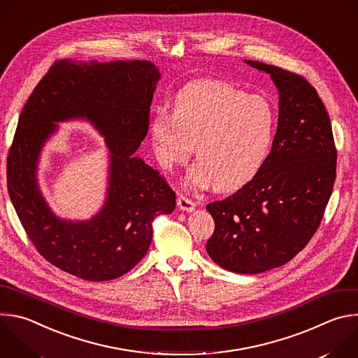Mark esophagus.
<instances>
[{"label": "esophagus", "mask_w": 358, "mask_h": 358, "mask_svg": "<svg viewBox=\"0 0 358 358\" xmlns=\"http://www.w3.org/2000/svg\"><path fill=\"white\" fill-rule=\"evenodd\" d=\"M177 206H178L180 210L187 211V213H191V211L195 210L196 202L192 201L191 198L185 196V195H178V198H177Z\"/></svg>", "instance_id": "esophagus-1"}]
</instances>
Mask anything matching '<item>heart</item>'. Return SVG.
Returning a JSON list of instances; mask_svg holds the SVG:
<instances>
[{
  "label": "heart",
  "instance_id": "heart-1",
  "mask_svg": "<svg viewBox=\"0 0 358 358\" xmlns=\"http://www.w3.org/2000/svg\"><path fill=\"white\" fill-rule=\"evenodd\" d=\"M276 113L259 94L215 79L195 80L174 99L173 115L160 110L151 138L164 167L185 163L195 145L189 181L218 191L243 187L264 167L275 137Z\"/></svg>",
  "mask_w": 358,
  "mask_h": 358
}]
</instances>
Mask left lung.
<instances>
[{
    "instance_id": "left-lung-1",
    "label": "left lung",
    "mask_w": 358,
    "mask_h": 358,
    "mask_svg": "<svg viewBox=\"0 0 358 358\" xmlns=\"http://www.w3.org/2000/svg\"><path fill=\"white\" fill-rule=\"evenodd\" d=\"M279 89L278 130L269 156L248 184L210 202L215 229L207 252L221 268L262 273L293 259L317 231L336 180L330 116L304 76L248 61Z\"/></svg>"
}]
</instances>
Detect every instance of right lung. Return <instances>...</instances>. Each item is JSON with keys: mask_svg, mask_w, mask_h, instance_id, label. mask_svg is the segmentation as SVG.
I'll list each match as a JSON object with an SVG mask.
<instances>
[{"mask_svg": "<svg viewBox=\"0 0 358 358\" xmlns=\"http://www.w3.org/2000/svg\"><path fill=\"white\" fill-rule=\"evenodd\" d=\"M160 73L145 61L110 64L57 61L20 115L7 157V187L17 215L41 257L89 282L116 279L147 253L152 221L171 214L176 192L160 173L133 156L148 131ZM86 117L113 151L110 195L92 222L68 223L48 211L34 170L54 121Z\"/></svg>", "mask_w": 358, "mask_h": 358, "instance_id": "right-lung-1", "label": "right lung"}]
</instances>
